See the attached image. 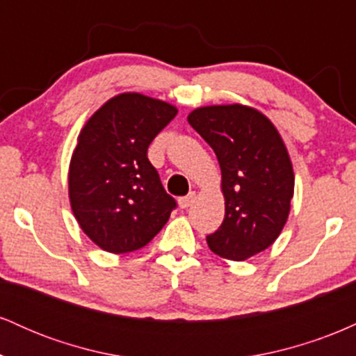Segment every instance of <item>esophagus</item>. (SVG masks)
Instances as JSON below:
<instances>
[{
  "label": "esophagus",
  "instance_id": "34e87169",
  "mask_svg": "<svg viewBox=\"0 0 356 356\" xmlns=\"http://www.w3.org/2000/svg\"><path fill=\"white\" fill-rule=\"evenodd\" d=\"M194 199H195V194L194 192H191V194H187L186 197L179 199V207H181V209H187V207L194 202Z\"/></svg>",
  "mask_w": 356,
  "mask_h": 356
}]
</instances>
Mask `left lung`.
Listing matches in <instances>:
<instances>
[{
    "label": "left lung",
    "mask_w": 356,
    "mask_h": 356,
    "mask_svg": "<svg viewBox=\"0 0 356 356\" xmlns=\"http://www.w3.org/2000/svg\"><path fill=\"white\" fill-rule=\"evenodd\" d=\"M187 122L220 167L226 214L207 244L224 259L246 261L275 243L291 209L295 172L283 137L263 112L243 104L194 108Z\"/></svg>",
    "instance_id": "left-lung-1"
}]
</instances>
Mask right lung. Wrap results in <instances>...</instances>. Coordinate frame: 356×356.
<instances>
[{
    "mask_svg": "<svg viewBox=\"0 0 356 356\" xmlns=\"http://www.w3.org/2000/svg\"><path fill=\"white\" fill-rule=\"evenodd\" d=\"M177 107L138 92L105 102L85 122L68 167V199L81 231L104 251L125 254L149 244L175 201L147 159Z\"/></svg>",
    "mask_w": 356,
    "mask_h": 356,
    "instance_id": "add662e5",
    "label": "right lung"
}]
</instances>
